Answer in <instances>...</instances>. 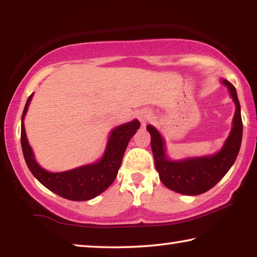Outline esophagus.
<instances>
[{"instance_id":"obj_1","label":"esophagus","mask_w":257,"mask_h":257,"mask_svg":"<svg viewBox=\"0 0 257 257\" xmlns=\"http://www.w3.org/2000/svg\"><path fill=\"white\" fill-rule=\"evenodd\" d=\"M137 117L140 121H142V124H146L147 121H150V119L152 118V114H151V112L149 110H140L138 111V113H137Z\"/></svg>"}]
</instances>
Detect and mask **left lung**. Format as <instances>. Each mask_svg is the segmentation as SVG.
I'll list each match as a JSON object with an SVG mask.
<instances>
[{
  "mask_svg": "<svg viewBox=\"0 0 257 257\" xmlns=\"http://www.w3.org/2000/svg\"><path fill=\"white\" fill-rule=\"evenodd\" d=\"M222 83L228 87L236 110L233 118V127L226 143L213 156L188 158L184 160H170L165 152L163 137L152 125H147L151 135V147L156 170L163 184L172 191L185 195H199L214 187L222 179L236 159L242 142L241 107L236 90L228 80Z\"/></svg>",
  "mask_w": 257,
  "mask_h": 257,
  "instance_id": "left-lung-1",
  "label": "left lung"
}]
</instances>
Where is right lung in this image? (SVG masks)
Masks as SVG:
<instances>
[{"label":"right lung","mask_w":257,"mask_h":257,"mask_svg":"<svg viewBox=\"0 0 257 257\" xmlns=\"http://www.w3.org/2000/svg\"><path fill=\"white\" fill-rule=\"evenodd\" d=\"M31 98H33V94H30L28 98L23 110L22 122H21V145H22L27 166L29 167L34 177L51 192L72 201H85L101 194L105 189L110 187L117 177L130 139L140 127L139 120L135 119L112 130L106 150L99 161L84 165V166L70 171L51 173L37 164L33 150L27 139L23 120Z\"/></svg>","instance_id":"add662e5"}]
</instances>
